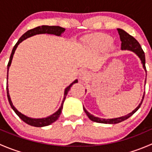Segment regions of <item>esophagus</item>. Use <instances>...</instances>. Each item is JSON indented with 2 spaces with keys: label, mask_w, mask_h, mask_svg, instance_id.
Segmentation results:
<instances>
[{
  "label": "esophagus",
  "mask_w": 152,
  "mask_h": 152,
  "mask_svg": "<svg viewBox=\"0 0 152 152\" xmlns=\"http://www.w3.org/2000/svg\"><path fill=\"white\" fill-rule=\"evenodd\" d=\"M79 79H80V80H82V81L87 80V78L89 77L88 72H87L86 70H82L80 72H79Z\"/></svg>",
  "instance_id": "1"
}]
</instances>
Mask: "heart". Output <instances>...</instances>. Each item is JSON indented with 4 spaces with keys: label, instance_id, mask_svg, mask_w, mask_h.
Returning <instances> with one entry per match:
<instances>
[{
    "label": "heart",
    "instance_id": "b5f03b06",
    "mask_svg": "<svg viewBox=\"0 0 152 152\" xmlns=\"http://www.w3.org/2000/svg\"><path fill=\"white\" fill-rule=\"evenodd\" d=\"M85 42L89 46L99 49L104 50L107 48L113 42V39L109 35L104 34H97L89 36L85 38Z\"/></svg>",
    "mask_w": 152,
    "mask_h": 152
}]
</instances>
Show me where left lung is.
<instances>
[{"instance_id":"obj_1","label":"left lung","mask_w":152,"mask_h":152,"mask_svg":"<svg viewBox=\"0 0 152 152\" xmlns=\"http://www.w3.org/2000/svg\"><path fill=\"white\" fill-rule=\"evenodd\" d=\"M118 31L119 35H120V39L121 41V50H128L130 51H132L140 58V61H141V63L142 65V67L145 70V73H146V68H145V53H144L143 50H142L141 46L139 44V42L133 37L132 36H131L130 34H129L127 32H126L125 31L123 30L121 28H118ZM145 82H146V79H145ZM144 93L143 96H142V100L140 102V103L139 104V105L133 110L132 113H129L126 115L121 116V117L119 118H100L99 117H96L93 115L90 114L89 112L87 111V110L84 107L83 109L85 110L86 115H87V117L92 121L96 122V123H101V124H118L120 122L124 121L126 120L127 118H129V117H131L137 110L140 107V105L142 104V102L143 101L144 99Z\"/></svg>"}]
</instances>
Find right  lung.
Instances as JSON below:
<instances>
[{
	"instance_id": "right-lung-1",
	"label": "right lung",
	"mask_w": 152,
	"mask_h": 152,
	"mask_svg": "<svg viewBox=\"0 0 152 152\" xmlns=\"http://www.w3.org/2000/svg\"><path fill=\"white\" fill-rule=\"evenodd\" d=\"M65 31V28H62L60 26H41L36 27V28L31 29V30L27 31L24 34H23L21 36V37L20 38L19 40L18 41L15 45L14 46L13 49H12V53H11V56L10 58V61H9L8 65H7V97H8L9 102H10V104L12 107V110L15 111V113H16L18 115V117L21 119L22 121H23L25 123H26L28 125L32 126H36V127H42V126H46L50 125V124H53V122L56 121L58 118H59V115H60L61 113H62V107H63V104L65 100V98H66L67 93L70 90V87H72V85L75 83H77L78 80L76 79L75 81H73L70 85L67 86L66 88L65 89V92H64V98L63 100H62V104H61L60 107H59V110L54 113L53 114L50 115V116H48L46 118H32L28 117V116L22 114L20 112L18 111L16 108L15 107V106L12 104V100H11V98L10 96V93H9V88H8V73H9V69H10V67L11 65V63H12V60L13 59L14 53H15V50H16V48H18V45H19L20 42H22L23 41L25 40L27 38L31 37L32 36H34V35L37 34H53L55 35V36L61 37L62 33H64V31Z\"/></svg>"
}]
</instances>
